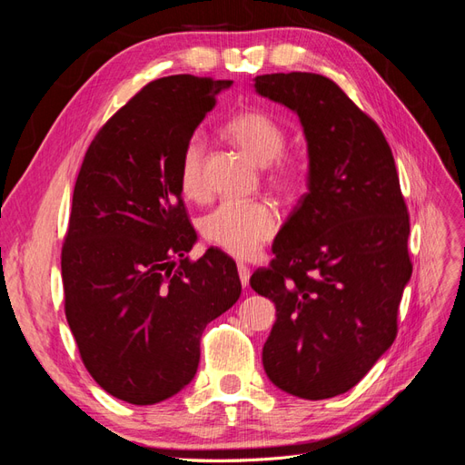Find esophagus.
<instances>
[{"instance_id":"1","label":"esophagus","mask_w":465,"mask_h":465,"mask_svg":"<svg viewBox=\"0 0 465 465\" xmlns=\"http://www.w3.org/2000/svg\"><path fill=\"white\" fill-rule=\"evenodd\" d=\"M236 270H238V277H241L242 287H246L248 281H250V267L246 263H238Z\"/></svg>"}]
</instances>
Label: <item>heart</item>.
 I'll use <instances>...</instances> for the list:
<instances>
[{
	"instance_id": "obj_1",
	"label": "heart",
	"mask_w": 465,
	"mask_h": 465,
	"mask_svg": "<svg viewBox=\"0 0 465 465\" xmlns=\"http://www.w3.org/2000/svg\"><path fill=\"white\" fill-rule=\"evenodd\" d=\"M223 134L241 147L260 166H267L270 180L283 190H294L301 180V164L287 157V132L272 116L258 110L241 112L224 124ZM205 143L192 135L180 154L178 180L186 198L198 200L205 192L203 184ZM277 232V213L265 202L224 200L202 219L205 241L229 252L236 258H250Z\"/></svg>"
}]
</instances>
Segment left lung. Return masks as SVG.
Masks as SVG:
<instances>
[{"mask_svg":"<svg viewBox=\"0 0 465 465\" xmlns=\"http://www.w3.org/2000/svg\"><path fill=\"white\" fill-rule=\"evenodd\" d=\"M258 94L297 112L308 143V192L250 285L275 302L263 369L291 396L353 388L398 333L411 277L410 213L378 124L318 74L258 75Z\"/></svg>","mask_w":465,"mask_h":465,"instance_id":"8db88e82","label":"left lung"}]
</instances>
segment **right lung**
Wrapping results in <instances>:
<instances>
[{"instance_id": "obj_1", "label": "right lung", "mask_w": 465, "mask_h": 465, "mask_svg": "<svg viewBox=\"0 0 465 465\" xmlns=\"http://www.w3.org/2000/svg\"><path fill=\"white\" fill-rule=\"evenodd\" d=\"M232 81H151L91 142L62 248L65 318L94 382L134 405L192 382L207 323L241 297L236 263L195 242L180 154Z\"/></svg>"}]
</instances>
